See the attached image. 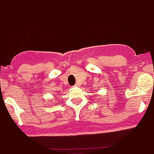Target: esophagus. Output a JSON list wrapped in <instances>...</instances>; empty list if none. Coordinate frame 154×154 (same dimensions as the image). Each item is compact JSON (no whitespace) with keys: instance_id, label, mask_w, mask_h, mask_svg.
<instances>
[{"instance_id":"obj_1","label":"esophagus","mask_w":154,"mask_h":154,"mask_svg":"<svg viewBox=\"0 0 154 154\" xmlns=\"http://www.w3.org/2000/svg\"><path fill=\"white\" fill-rule=\"evenodd\" d=\"M77 85H74V87H77Z\"/></svg>"}]
</instances>
